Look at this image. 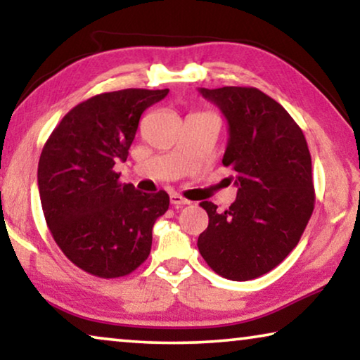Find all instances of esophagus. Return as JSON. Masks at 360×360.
Segmentation results:
<instances>
[{
	"label": "esophagus",
	"instance_id": "obj_1",
	"mask_svg": "<svg viewBox=\"0 0 360 360\" xmlns=\"http://www.w3.org/2000/svg\"><path fill=\"white\" fill-rule=\"evenodd\" d=\"M170 203H172V206H175V208H181V206L190 205V201L185 200L184 196L179 195V193H172L170 195Z\"/></svg>",
	"mask_w": 360,
	"mask_h": 360
}]
</instances>
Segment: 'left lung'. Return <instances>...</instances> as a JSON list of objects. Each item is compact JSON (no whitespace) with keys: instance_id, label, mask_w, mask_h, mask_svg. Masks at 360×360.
Masks as SVG:
<instances>
[{"instance_id":"left-lung-1","label":"left lung","mask_w":360,"mask_h":360,"mask_svg":"<svg viewBox=\"0 0 360 360\" xmlns=\"http://www.w3.org/2000/svg\"><path fill=\"white\" fill-rule=\"evenodd\" d=\"M198 91L228 121L223 165L233 167L238 186L224 213L200 203L210 223L198 249L221 277L245 282L277 267L302 238L314 208L311 155L293 117L257 88Z\"/></svg>"}]
</instances>
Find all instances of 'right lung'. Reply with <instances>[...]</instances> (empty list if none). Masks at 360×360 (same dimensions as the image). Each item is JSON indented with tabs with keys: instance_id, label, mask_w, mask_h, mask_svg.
I'll list each match as a JSON object with an SVG mask.
<instances>
[{
	"instance_id": "obj_1",
	"label": "right lung",
	"mask_w": 360,
	"mask_h": 360,
	"mask_svg": "<svg viewBox=\"0 0 360 360\" xmlns=\"http://www.w3.org/2000/svg\"><path fill=\"white\" fill-rule=\"evenodd\" d=\"M169 90L101 93L70 110L44 146L37 169L47 226L77 267L124 277L149 257L152 228L169 195L141 193L112 170L126 162L141 115Z\"/></svg>"
}]
</instances>
